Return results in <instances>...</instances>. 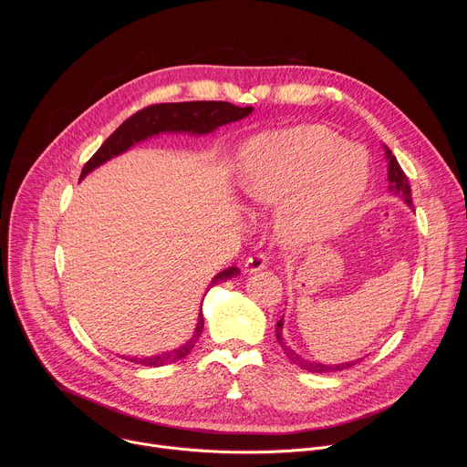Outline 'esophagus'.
<instances>
[{"mask_svg":"<svg viewBox=\"0 0 467 467\" xmlns=\"http://www.w3.org/2000/svg\"><path fill=\"white\" fill-rule=\"evenodd\" d=\"M265 264H268V256H265L264 253H254L244 262V270H245V274H254V272L262 270Z\"/></svg>","mask_w":467,"mask_h":467,"instance_id":"34e87169","label":"esophagus"}]
</instances>
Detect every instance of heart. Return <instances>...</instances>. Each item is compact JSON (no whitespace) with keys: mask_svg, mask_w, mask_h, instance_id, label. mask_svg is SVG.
I'll list each match as a JSON object with an SVG mask.
<instances>
[{"mask_svg":"<svg viewBox=\"0 0 467 467\" xmlns=\"http://www.w3.org/2000/svg\"><path fill=\"white\" fill-rule=\"evenodd\" d=\"M240 190L254 207H277L281 234L306 245L337 233L362 199L369 162L323 125H301L249 139L240 150Z\"/></svg>","mask_w":467,"mask_h":467,"instance_id":"heart-1","label":"heart"}]
</instances>
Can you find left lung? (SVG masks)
<instances>
[{
	"label": "left lung",
	"mask_w": 467,
	"mask_h": 467,
	"mask_svg": "<svg viewBox=\"0 0 467 467\" xmlns=\"http://www.w3.org/2000/svg\"><path fill=\"white\" fill-rule=\"evenodd\" d=\"M386 161H388V190L393 193V195H399L403 197V202L412 207V193H410V184H409V177L405 175L403 168L399 166L397 159L391 155V151L386 148ZM275 332H277V340L281 344V348L285 349L286 357L299 368L310 371V373H330V371H342V369H348L351 366H355L358 360L355 362H346V364H321V362H316V360H306L303 357H299L296 351H292L285 338H283V317L277 321V327H275Z\"/></svg>",
	"instance_id": "1"
}]
</instances>
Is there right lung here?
I'll list each match as a JSON object with an SVG mask.
<instances>
[{"label": "right lung", "instance_id": "right-lung-1", "mask_svg": "<svg viewBox=\"0 0 467 467\" xmlns=\"http://www.w3.org/2000/svg\"><path fill=\"white\" fill-rule=\"evenodd\" d=\"M253 112V107H236L227 101H186V103H157L150 105L137 114L127 118L112 135L101 144V148L92 155V159L83 166L81 179H85L92 170L101 166L103 162L110 161L112 157L127 151L130 146H135L146 139L157 137L161 132H190V135H207L213 132L220 125L238 121ZM240 270L236 265L220 272L209 285L207 292L234 275H238ZM207 296V294H205ZM203 332V312H199L197 325L192 338L182 344L179 349H173L170 353H161L155 357H125L127 360L159 368L166 366L170 362H177L184 358L195 346L197 338Z\"/></svg>", "mask_w": 467, "mask_h": 467}]
</instances>
